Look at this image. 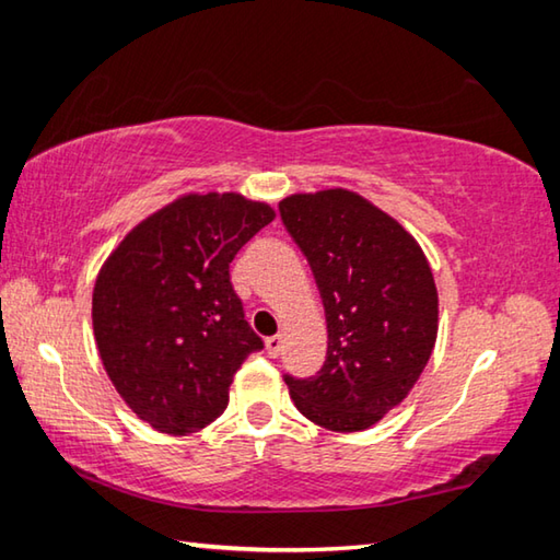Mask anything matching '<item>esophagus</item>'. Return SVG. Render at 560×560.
Segmentation results:
<instances>
[{"label":"esophagus","mask_w":560,"mask_h":560,"mask_svg":"<svg viewBox=\"0 0 560 560\" xmlns=\"http://www.w3.org/2000/svg\"><path fill=\"white\" fill-rule=\"evenodd\" d=\"M281 348H283V340H281V336H271V338H267V353H269L271 358H277V355L281 353Z\"/></svg>","instance_id":"1"}]
</instances>
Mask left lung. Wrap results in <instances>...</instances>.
Wrapping results in <instances>:
<instances>
[{
  "label": "left lung",
  "mask_w": 560,
  "mask_h": 560,
  "mask_svg": "<svg viewBox=\"0 0 560 560\" xmlns=\"http://www.w3.org/2000/svg\"><path fill=\"white\" fill-rule=\"evenodd\" d=\"M326 308V363L291 377L303 417L334 432L383 420L412 390L438 340V287L420 244L390 214L348 189L279 202Z\"/></svg>",
  "instance_id": "1"
}]
</instances>
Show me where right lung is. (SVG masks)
Wrapping results in <instances>:
<instances>
[{
  "instance_id": "obj_1",
  "label": "right lung",
  "mask_w": 560,
  "mask_h": 560,
  "mask_svg": "<svg viewBox=\"0 0 560 560\" xmlns=\"http://www.w3.org/2000/svg\"><path fill=\"white\" fill-rule=\"evenodd\" d=\"M273 220L236 192L185 195L140 222L93 287V334L118 395L165 434H192L226 410L261 338L230 281L236 252Z\"/></svg>"
}]
</instances>
